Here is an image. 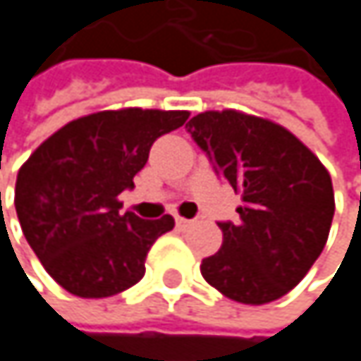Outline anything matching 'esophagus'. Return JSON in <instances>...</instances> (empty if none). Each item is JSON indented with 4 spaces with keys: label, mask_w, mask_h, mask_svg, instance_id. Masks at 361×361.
<instances>
[{
    "label": "esophagus",
    "mask_w": 361,
    "mask_h": 361,
    "mask_svg": "<svg viewBox=\"0 0 361 361\" xmlns=\"http://www.w3.org/2000/svg\"><path fill=\"white\" fill-rule=\"evenodd\" d=\"M176 224H178L180 230H185V228H190L194 221H192V219H185V217H176Z\"/></svg>",
    "instance_id": "esophagus-1"
}]
</instances>
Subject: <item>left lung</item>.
Masks as SVG:
<instances>
[{
	"label": "left lung",
	"instance_id": "obj_1",
	"mask_svg": "<svg viewBox=\"0 0 361 361\" xmlns=\"http://www.w3.org/2000/svg\"><path fill=\"white\" fill-rule=\"evenodd\" d=\"M185 129L243 200L238 224H217L224 245L202 259V278L245 305L284 297L328 240L334 215L330 173L286 127L243 110H204Z\"/></svg>",
	"mask_w": 361,
	"mask_h": 361
}]
</instances>
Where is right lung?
Wrapping results in <instances>:
<instances>
[{"mask_svg":"<svg viewBox=\"0 0 361 361\" xmlns=\"http://www.w3.org/2000/svg\"><path fill=\"white\" fill-rule=\"evenodd\" d=\"M188 110L118 109L79 116L51 133L20 167L14 204L45 271L71 295L104 299L144 278L146 255L176 221L121 213L150 146Z\"/></svg>","mask_w":361,"mask_h":361,"instance_id":"1","label":"right lung"}]
</instances>
